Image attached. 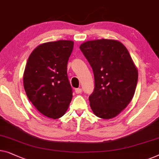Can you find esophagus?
<instances>
[{"label":"esophagus","instance_id":"34e87169","mask_svg":"<svg viewBox=\"0 0 159 159\" xmlns=\"http://www.w3.org/2000/svg\"><path fill=\"white\" fill-rule=\"evenodd\" d=\"M82 88H77V89H75V93L77 94H80L82 93Z\"/></svg>","mask_w":159,"mask_h":159}]
</instances>
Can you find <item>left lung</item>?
<instances>
[{
    "mask_svg": "<svg viewBox=\"0 0 159 159\" xmlns=\"http://www.w3.org/2000/svg\"><path fill=\"white\" fill-rule=\"evenodd\" d=\"M80 49L92 66L95 89L89 105L98 118L111 119L128 106L134 96L137 67L128 49L114 39L87 41Z\"/></svg>",
    "mask_w": 159,
    "mask_h": 159,
    "instance_id": "left-lung-1",
    "label": "left lung"
}]
</instances>
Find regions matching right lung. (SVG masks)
<instances>
[{
  "label": "right lung",
  "mask_w": 159,
  "mask_h": 159,
  "mask_svg": "<svg viewBox=\"0 0 159 159\" xmlns=\"http://www.w3.org/2000/svg\"><path fill=\"white\" fill-rule=\"evenodd\" d=\"M74 41L59 40L39 45L31 52L24 73L26 95L38 111L48 118L63 116L72 98L67 63Z\"/></svg>",
  "instance_id": "right-lung-1"
}]
</instances>
